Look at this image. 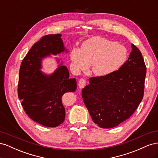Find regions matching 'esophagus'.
Returning a JSON list of instances; mask_svg holds the SVG:
<instances>
[{
  "label": "esophagus",
  "mask_w": 158,
  "mask_h": 158,
  "mask_svg": "<svg viewBox=\"0 0 158 158\" xmlns=\"http://www.w3.org/2000/svg\"><path fill=\"white\" fill-rule=\"evenodd\" d=\"M85 85V80L84 78H80L78 81V86L80 88H83Z\"/></svg>",
  "instance_id": "1"
}]
</instances>
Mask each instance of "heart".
<instances>
[{"label":"heart","instance_id":"heart-1","mask_svg":"<svg viewBox=\"0 0 158 158\" xmlns=\"http://www.w3.org/2000/svg\"><path fill=\"white\" fill-rule=\"evenodd\" d=\"M70 57L78 71L85 70L92 65L94 74L106 76L122 67L127 60L128 51L121 44L96 36L84 41L81 49H74Z\"/></svg>","mask_w":158,"mask_h":158}]
</instances>
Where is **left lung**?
<instances>
[{"instance_id": "left-lung-1", "label": "left lung", "mask_w": 158, "mask_h": 158, "mask_svg": "<svg viewBox=\"0 0 158 158\" xmlns=\"http://www.w3.org/2000/svg\"><path fill=\"white\" fill-rule=\"evenodd\" d=\"M146 74L141 52L132 44L128 59L121 68L108 76L90 78L82 95L94 123L111 128L130 117L144 96Z\"/></svg>"}]
</instances>
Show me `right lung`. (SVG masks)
<instances>
[{
  "label": "right lung",
  "instance_id": "obj_1",
  "mask_svg": "<svg viewBox=\"0 0 158 158\" xmlns=\"http://www.w3.org/2000/svg\"><path fill=\"white\" fill-rule=\"evenodd\" d=\"M60 37V34L42 37L23 59L19 73L18 95L23 110L33 121L47 127H56L64 121L62 97L76 89V80L69 78L65 66H59L48 76L40 70L43 58L64 51Z\"/></svg>",
  "mask_w": 158,
  "mask_h": 158
}]
</instances>
